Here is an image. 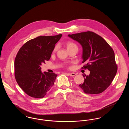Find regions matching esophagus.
<instances>
[{
	"instance_id": "obj_1",
	"label": "esophagus",
	"mask_w": 129,
	"mask_h": 129,
	"mask_svg": "<svg viewBox=\"0 0 129 129\" xmlns=\"http://www.w3.org/2000/svg\"><path fill=\"white\" fill-rule=\"evenodd\" d=\"M68 74L70 76H75L76 75V74H75V73H69Z\"/></svg>"
}]
</instances>
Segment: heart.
Returning a JSON list of instances; mask_svg holds the SVG:
<instances>
[{
    "mask_svg": "<svg viewBox=\"0 0 129 129\" xmlns=\"http://www.w3.org/2000/svg\"><path fill=\"white\" fill-rule=\"evenodd\" d=\"M66 46H67V49H70V48H71L72 47H75V46H77V45L75 44V43H73V42H68L66 43ZM57 49V46H55L54 48V51H55Z\"/></svg>",
    "mask_w": 129,
    "mask_h": 129,
    "instance_id": "heart-1",
    "label": "heart"
}]
</instances>
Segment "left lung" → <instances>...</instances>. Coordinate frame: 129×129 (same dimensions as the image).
Wrapping results in <instances>:
<instances>
[{
    "mask_svg": "<svg viewBox=\"0 0 129 129\" xmlns=\"http://www.w3.org/2000/svg\"><path fill=\"white\" fill-rule=\"evenodd\" d=\"M82 47V67L90 71L89 75L79 86L87 94H96L104 91L110 85L117 74L115 53L109 44L98 34L87 31L68 35Z\"/></svg>",
    "mask_w": 129,
    "mask_h": 129,
    "instance_id": "8db88e82",
    "label": "left lung"
}]
</instances>
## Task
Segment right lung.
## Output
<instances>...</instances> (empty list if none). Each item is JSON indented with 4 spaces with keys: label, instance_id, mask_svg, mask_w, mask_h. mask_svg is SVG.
<instances>
[{
    "label": "right lung",
    "instance_id": "obj_1",
    "mask_svg": "<svg viewBox=\"0 0 129 129\" xmlns=\"http://www.w3.org/2000/svg\"><path fill=\"white\" fill-rule=\"evenodd\" d=\"M39 36L32 39L19 50L14 61V75L19 86L28 96L43 98L54 84L57 74L41 71V66L49 60L55 44L61 38Z\"/></svg>",
    "mask_w": 129,
    "mask_h": 129
}]
</instances>
